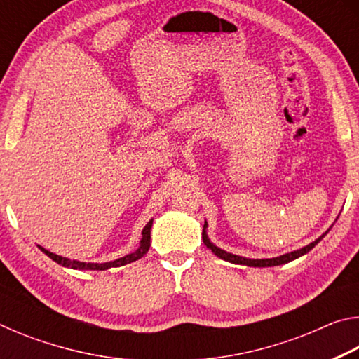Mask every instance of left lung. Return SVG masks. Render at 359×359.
Returning a JSON list of instances; mask_svg holds the SVG:
<instances>
[{
    "instance_id": "8db88e82",
    "label": "left lung",
    "mask_w": 359,
    "mask_h": 359,
    "mask_svg": "<svg viewBox=\"0 0 359 359\" xmlns=\"http://www.w3.org/2000/svg\"><path fill=\"white\" fill-rule=\"evenodd\" d=\"M205 226H208V223L204 224V229H203V242L205 245H208L212 252H214L217 257H220L224 261H229V263H234V264H245V266H250V267H271V266H278V264H283V263H290V261H293L296 258L302 257V255H306L307 252H311L312 248L318 244V242L325 238V234L318 238L317 241H313L312 244L306 245L301 250H296V252H291V253H285L282 257H277V258H267V259H250V258H242L238 257V255H233V253H228L222 250V248H218L217 245L212 244V242L208 239V234H205Z\"/></svg>"
}]
</instances>
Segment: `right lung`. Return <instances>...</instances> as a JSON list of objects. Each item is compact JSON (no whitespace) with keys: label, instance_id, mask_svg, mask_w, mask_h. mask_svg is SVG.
Wrapping results in <instances>:
<instances>
[{"label":"right lung","instance_id":"obj_1","mask_svg":"<svg viewBox=\"0 0 359 359\" xmlns=\"http://www.w3.org/2000/svg\"><path fill=\"white\" fill-rule=\"evenodd\" d=\"M151 223L154 220H150L147 224H145V228L142 229V239H141V245L136 252H133L130 255H126L123 258H118L115 261H109V263H81V261H74V259H68V258H63L60 257V255H55L52 252L46 250V248L39 247L42 252H44L48 258H52L53 261H57L58 264L66 266V267H72V269H88V271H106L109 267H120V266H125L128 263H133V261H136L139 258H142L145 253L149 252L150 248V229H151Z\"/></svg>","mask_w":359,"mask_h":359}]
</instances>
